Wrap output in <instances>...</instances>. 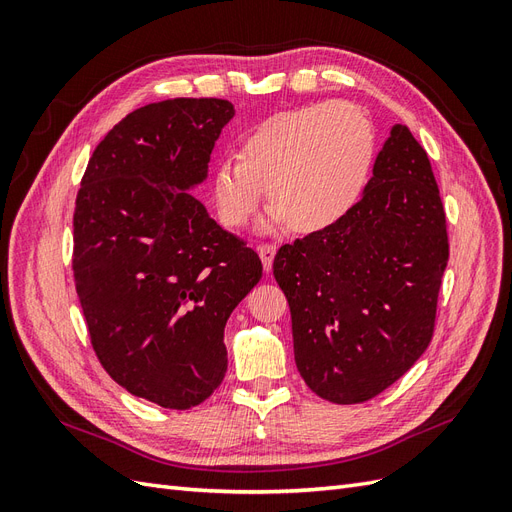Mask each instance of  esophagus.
Listing matches in <instances>:
<instances>
[{
    "instance_id": "34e87169",
    "label": "esophagus",
    "mask_w": 512,
    "mask_h": 512,
    "mask_svg": "<svg viewBox=\"0 0 512 512\" xmlns=\"http://www.w3.org/2000/svg\"><path fill=\"white\" fill-rule=\"evenodd\" d=\"M275 245H269V243H265V245H258V256H260V260H262V267H265V271L269 273L271 269H273V258H275Z\"/></svg>"
}]
</instances>
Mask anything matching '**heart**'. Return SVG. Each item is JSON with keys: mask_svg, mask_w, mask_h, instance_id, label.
I'll use <instances>...</instances> for the list:
<instances>
[{"mask_svg": "<svg viewBox=\"0 0 512 512\" xmlns=\"http://www.w3.org/2000/svg\"><path fill=\"white\" fill-rule=\"evenodd\" d=\"M376 128L361 106L344 100L303 104L258 121L239 143V158L213 170L222 224L241 228L262 196L273 205L265 228L320 235L359 205L376 164Z\"/></svg>", "mask_w": 512, "mask_h": 512, "instance_id": "obj_1", "label": "heart"}]
</instances>
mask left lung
Here are the masks:
<instances>
[{
  "label": "left lung",
  "instance_id": "1",
  "mask_svg": "<svg viewBox=\"0 0 512 512\" xmlns=\"http://www.w3.org/2000/svg\"><path fill=\"white\" fill-rule=\"evenodd\" d=\"M446 260L429 158L395 123L348 218L273 260L309 389L333 404H363L404 376L431 342Z\"/></svg>",
  "mask_w": 512,
  "mask_h": 512
}]
</instances>
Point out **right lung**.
<instances>
[{"label":"right lung","instance_id":"1","mask_svg":"<svg viewBox=\"0 0 512 512\" xmlns=\"http://www.w3.org/2000/svg\"><path fill=\"white\" fill-rule=\"evenodd\" d=\"M235 106L175 98L136 108L89 158L74 209V282L102 367L128 393L194 408L228 367L224 327L260 258L190 194Z\"/></svg>","mask_w":512,"mask_h":512}]
</instances>
